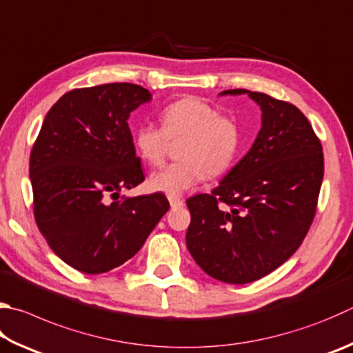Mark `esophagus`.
<instances>
[{
    "label": "esophagus",
    "instance_id": "obj_1",
    "mask_svg": "<svg viewBox=\"0 0 353 353\" xmlns=\"http://www.w3.org/2000/svg\"><path fill=\"white\" fill-rule=\"evenodd\" d=\"M170 205H171V208H181V207H183V201H181V199H176V197H170Z\"/></svg>",
    "mask_w": 353,
    "mask_h": 353
}]
</instances>
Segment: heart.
Here are the masks:
<instances>
[{"instance_id": "1", "label": "heart", "mask_w": 353, "mask_h": 353, "mask_svg": "<svg viewBox=\"0 0 353 353\" xmlns=\"http://www.w3.org/2000/svg\"><path fill=\"white\" fill-rule=\"evenodd\" d=\"M163 130L145 123L136 131V148L150 165L163 162L166 142L185 137L179 150L181 162L165 166L150 176L151 190L170 197L182 196L205 177L219 176L238 154L239 128L214 106L197 97L172 101L160 114Z\"/></svg>"}]
</instances>
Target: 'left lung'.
<instances>
[{"mask_svg": "<svg viewBox=\"0 0 353 353\" xmlns=\"http://www.w3.org/2000/svg\"><path fill=\"white\" fill-rule=\"evenodd\" d=\"M242 94L261 108L252 148L213 193L187 201L188 252L205 273L227 284L253 283L296 252L315 216L324 176L321 143L305 115L248 89L219 95Z\"/></svg>", "mask_w": 353, "mask_h": 353, "instance_id": "left-lung-1", "label": "left lung"}]
</instances>
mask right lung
Returning <instances> with one entry per match:
<instances>
[{
  "label": "right lung",
  "instance_id": "1",
  "mask_svg": "<svg viewBox=\"0 0 353 353\" xmlns=\"http://www.w3.org/2000/svg\"><path fill=\"white\" fill-rule=\"evenodd\" d=\"M151 99L139 85L108 83L65 94L44 117L29 162L35 221L75 270L125 264L170 210L162 193L118 199L145 179L128 119Z\"/></svg>",
  "mask_w": 353,
  "mask_h": 353
}]
</instances>
